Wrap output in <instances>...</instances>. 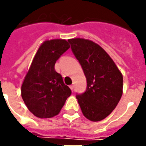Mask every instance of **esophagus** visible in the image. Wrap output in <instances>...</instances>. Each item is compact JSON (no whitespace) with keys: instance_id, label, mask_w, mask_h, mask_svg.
Wrapping results in <instances>:
<instances>
[{"instance_id":"1","label":"esophagus","mask_w":146,"mask_h":146,"mask_svg":"<svg viewBox=\"0 0 146 146\" xmlns=\"http://www.w3.org/2000/svg\"><path fill=\"white\" fill-rule=\"evenodd\" d=\"M70 88H71V90H73V89H74V85H71V86H70Z\"/></svg>"}]
</instances>
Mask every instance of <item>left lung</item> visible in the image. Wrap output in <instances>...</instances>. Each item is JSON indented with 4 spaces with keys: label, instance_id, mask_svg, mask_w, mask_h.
<instances>
[{
    "label": "left lung",
    "instance_id": "1",
    "mask_svg": "<svg viewBox=\"0 0 146 146\" xmlns=\"http://www.w3.org/2000/svg\"><path fill=\"white\" fill-rule=\"evenodd\" d=\"M68 42L87 79L85 92L76 96L82 112L90 121H102L115 109L121 100L122 74L98 44L84 38L69 39Z\"/></svg>",
    "mask_w": 146,
    "mask_h": 146
}]
</instances>
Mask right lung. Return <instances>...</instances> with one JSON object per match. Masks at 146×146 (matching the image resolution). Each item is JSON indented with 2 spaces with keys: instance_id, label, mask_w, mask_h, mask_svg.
I'll return each mask as SVG.
<instances>
[{
  "instance_id": "obj_1",
  "label": "right lung",
  "mask_w": 146,
  "mask_h": 146,
  "mask_svg": "<svg viewBox=\"0 0 146 146\" xmlns=\"http://www.w3.org/2000/svg\"><path fill=\"white\" fill-rule=\"evenodd\" d=\"M70 48L65 39L45 41L36 53L21 85V97L28 109L39 118L58 115L71 94L54 70V64Z\"/></svg>"
}]
</instances>
